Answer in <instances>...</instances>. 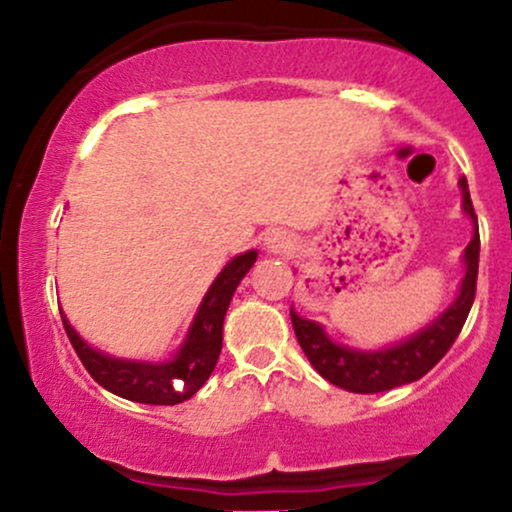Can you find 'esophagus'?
Wrapping results in <instances>:
<instances>
[{
    "label": "esophagus",
    "mask_w": 512,
    "mask_h": 512,
    "mask_svg": "<svg viewBox=\"0 0 512 512\" xmlns=\"http://www.w3.org/2000/svg\"><path fill=\"white\" fill-rule=\"evenodd\" d=\"M267 245H269V248H272L274 252H284L286 248H289V243H286V240H284V238H279V236L269 238V240H267Z\"/></svg>",
    "instance_id": "obj_1"
}]
</instances>
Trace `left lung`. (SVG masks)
Segmentation results:
<instances>
[{"label": "left lung", "mask_w": 512, "mask_h": 512, "mask_svg": "<svg viewBox=\"0 0 512 512\" xmlns=\"http://www.w3.org/2000/svg\"><path fill=\"white\" fill-rule=\"evenodd\" d=\"M460 185L462 207L474 219V226H477V214H474L472 197H469L467 178L464 175L460 178ZM464 262H467V274L462 279L457 301L438 320H433L426 330H421L404 344L392 346L387 351L361 354V351L332 344L317 322L303 320L301 315L291 310V325L303 354L308 356V361L313 363V368L322 378L349 392H358V395L385 392L392 390V387L424 378L428 370L448 354L450 346L455 344L457 334L462 332L469 310H472L479 274V228H474V236L469 240L467 248H464Z\"/></svg>", "instance_id": "1"}]
</instances>
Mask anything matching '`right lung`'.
<instances>
[{
	"label": "right lung",
	"mask_w": 512,
	"mask_h": 512,
	"mask_svg": "<svg viewBox=\"0 0 512 512\" xmlns=\"http://www.w3.org/2000/svg\"><path fill=\"white\" fill-rule=\"evenodd\" d=\"M255 260L257 252L250 250L223 267V272L216 276L209 293L204 296V303L195 317V325L187 334L185 346L175 356V361L170 363L154 366V363L117 361V358L98 354L91 346L81 342L79 334L72 330L67 317L62 315L64 332H67L69 342H72L76 356L84 363L88 375L98 385H103L105 390L132 399V402L173 407V404L190 399L199 387L207 383L221 354L223 317H226L228 303H231L240 279L248 274Z\"/></svg>",
	"instance_id": "right-lung-1"
}]
</instances>
